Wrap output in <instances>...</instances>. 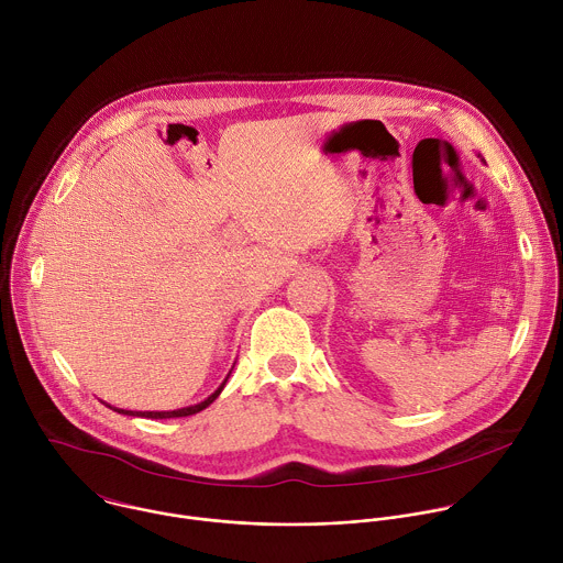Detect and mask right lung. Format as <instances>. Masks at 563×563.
Listing matches in <instances>:
<instances>
[{
	"instance_id": "right-lung-1",
	"label": "right lung",
	"mask_w": 563,
	"mask_h": 563,
	"mask_svg": "<svg viewBox=\"0 0 563 563\" xmlns=\"http://www.w3.org/2000/svg\"><path fill=\"white\" fill-rule=\"evenodd\" d=\"M231 369H233V367H231ZM229 376H231V372L227 374V378L222 380V385H220L211 396H207V398L200 400L198 405H189V407H183V409H172V411H132V409H119V407H112V405H108V407L114 409V411H119V413H123V416H139V418H183V416H191V413H198V411L207 409V407L220 396V391L224 389Z\"/></svg>"
}]
</instances>
